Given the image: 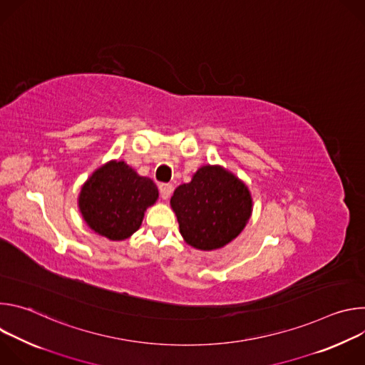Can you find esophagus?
<instances>
[{
    "instance_id": "obj_1",
    "label": "esophagus",
    "mask_w": 365,
    "mask_h": 365,
    "mask_svg": "<svg viewBox=\"0 0 365 365\" xmlns=\"http://www.w3.org/2000/svg\"><path fill=\"white\" fill-rule=\"evenodd\" d=\"M159 190H160V196L166 200V199L170 197V195H172V192H173V186H172L170 183H162V185L159 186Z\"/></svg>"
}]
</instances>
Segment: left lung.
I'll list each match as a JSON object with an SVG mask.
<instances>
[{
    "instance_id": "left-lung-1",
    "label": "left lung",
    "mask_w": 365,
    "mask_h": 365,
    "mask_svg": "<svg viewBox=\"0 0 365 365\" xmlns=\"http://www.w3.org/2000/svg\"><path fill=\"white\" fill-rule=\"evenodd\" d=\"M170 206L183 240L193 248H222L247 225L252 197L244 182L221 166H202L189 183L176 187Z\"/></svg>"
}]
</instances>
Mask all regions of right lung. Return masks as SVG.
Here are the masks:
<instances>
[{
  "instance_id": "add662e5",
  "label": "right lung",
  "mask_w": 365,
  "mask_h": 365,
  "mask_svg": "<svg viewBox=\"0 0 365 365\" xmlns=\"http://www.w3.org/2000/svg\"><path fill=\"white\" fill-rule=\"evenodd\" d=\"M159 197L158 186L124 162L111 160L96 169L79 193V211L88 227L111 241L131 237L144 212Z\"/></svg>"
}]
</instances>
